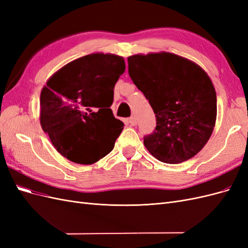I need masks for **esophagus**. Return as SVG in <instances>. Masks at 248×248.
<instances>
[{
  "mask_svg": "<svg viewBox=\"0 0 248 248\" xmlns=\"http://www.w3.org/2000/svg\"><path fill=\"white\" fill-rule=\"evenodd\" d=\"M129 124L131 126H136L138 124V121H137V118L136 117H130L129 118Z\"/></svg>",
  "mask_w": 248,
  "mask_h": 248,
  "instance_id": "1",
  "label": "esophagus"
}]
</instances>
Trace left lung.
I'll use <instances>...</instances> for the list:
<instances>
[{"label":"left lung","instance_id":"8db88e82","mask_svg":"<svg viewBox=\"0 0 248 248\" xmlns=\"http://www.w3.org/2000/svg\"><path fill=\"white\" fill-rule=\"evenodd\" d=\"M128 72L156 117L155 130L144 145L156 159L180 163L197 155L216 121V93L199 65L170 52L134 55Z\"/></svg>","mask_w":248,"mask_h":248}]
</instances>
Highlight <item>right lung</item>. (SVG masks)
<instances>
[{"instance_id": "right-lung-1", "label": "right lung", "mask_w": 248, "mask_h": 248, "mask_svg": "<svg viewBox=\"0 0 248 248\" xmlns=\"http://www.w3.org/2000/svg\"><path fill=\"white\" fill-rule=\"evenodd\" d=\"M124 71L122 57L92 54L65 65L42 89L41 127L67 159L92 164L114 149L124 123L109 108Z\"/></svg>"}]
</instances>
